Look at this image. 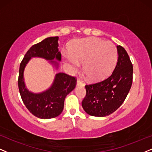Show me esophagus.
Here are the masks:
<instances>
[{
	"label": "esophagus",
	"mask_w": 152,
	"mask_h": 152,
	"mask_svg": "<svg viewBox=\"0 0 152 152\" xmlns=\"http://www.w3.org/2000/svg\"><path fill=\"white\" fill-rule=\"evenodd\" d=\"M76 86H81V87H83L84 83L82 81H80V80H78L77 82H76Z\"/></svg>",
	"instance_id": "1"
}]
</instances>
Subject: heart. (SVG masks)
<instances>
[{
  "label": "heart",
  "instance_id": "1",
  "mask_svg": "<svg viewBox=\"0 0 152 152\" xmlns=\"http://www.w3.org/2000/svg\"><path fill=\"white\" fill-rule=\"evenodd\" d=\"M65 63L76 71L83 63V71L93 82L106 78L114 69L118 58L117 49L111 42L90 37L74 41L69 52L62 51Z\"/></svg>",
  "mask_w": 152,
  "mask_h": 152
}]
</instances>
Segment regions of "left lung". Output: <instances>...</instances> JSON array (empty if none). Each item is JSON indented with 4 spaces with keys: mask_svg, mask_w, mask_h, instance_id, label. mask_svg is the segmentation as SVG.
<instances>
[{
    "mask_svg": "<svg viewBox=\"0 0 152 152\" xmlns=\"http://www.w3.org/2000/svg\"><path fill=\"white\" fill-rule=\"evenodd\" d=\"M118 60L112 74L97 83L86 85L82 107L93 116H109L122 104L131 88L133 68L127 52L117 46Z\"/></svg>",
    "mask_w": 152,
    "mask_h": 152,
    "instance_id": "obj_1",
    "label": "left lung"
}]
</instances>
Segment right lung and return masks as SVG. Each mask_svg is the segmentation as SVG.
<instances>
[{"label": "right lung", "mask_w": 152, "mask_h": 152, "mask_svg": "<svg viewBox=\"0 0 152 152\" xmlns=\"http://www.w3.org/2000/svg\"><path fill=\"white\" fill-rule=\"evenodd\" d=\"M58 40V36L48 37L34 45L24 55L20 66L18 87L21 97L28 110L39 118H53L61 114L64 109L65 97L76 87V78L62 72L57 73L50 87L41 93H33L26 87L24 69L33 57L49 61L55 69H58L59 62L61 61Z\"/></svg>", "instance_id": "right-lung-1"}]
</instances>
